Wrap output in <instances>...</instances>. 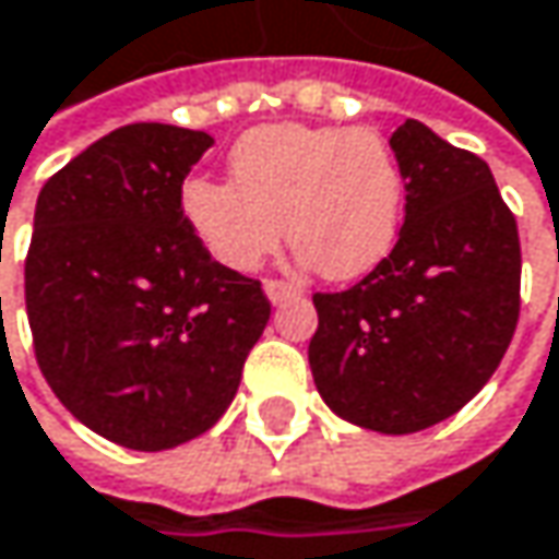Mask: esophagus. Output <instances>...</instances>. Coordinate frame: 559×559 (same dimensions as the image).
<instances>
[{"label":"esophagus","mask_w":559,"mask_h":559,"mask_svg":"<svg viewBox=\"0 0 559 559\" xmlns=\"http://www.w3.org/2000/svg\"><path fill=\"white\" fill-rule=\"evenodd\" d=\"M263 293H266V299H270L273 306H283V302H289V299H299V289L289 286V283H280V280H266V283H263Z\"/></svg>","instance_id":"esophagus-1"}]
</instances>
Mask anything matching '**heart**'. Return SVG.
<instances>
[{"label": "heart", "instance_id": "heart-1", "mask_svg": "<svg viewBox=\"0 0 559 559\" xmlns=\"http://www.w3.org/2000/svg\"><path fill=\"white\" fill-rule=\"evenodd\" d=\"M405 174L373 128L266 124L231 151V182L195 176L182 215L228 270L253 273L283 241L328 280L370 273L392 250Z\"/></svg>", "mask_w": 559, "mask_h": 559}]
</instances>
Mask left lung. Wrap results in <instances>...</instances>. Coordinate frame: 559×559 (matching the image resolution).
<instances>
[{
	"label": "left lung",
	"instance_id": "1",
	"mask_svg": "<svg viewBox=\"0 0 559 559\" xmlns=\"http://www.w3.org/2000/svg\"><path fill=\"white\" fill-rule=\"evenodd\" d=\"M389 144L405 174V225L357 286L314 293L309 364L337 418L415 435L456 415L506 357L522 245L486 160L415 118Z\"/></svg>",
	"mask_w": 559,
	"mask_h": 559
}]
</instances>
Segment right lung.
Listing matches in <instances>:
<instances>
[{
	"label": "right lung",
	"mask_w": 559,
	"mask_h": 559,
	"mask_svg": "<svg viewBox=\"0 0 559 559\" xmlns=\"http://www.w3.org/2000/svg\"><path fill=\"white\" fill-rule=\"evenodd\" d=\"M212 144L124 124L37 195L25 260L37 367L76 421L131 451L205 435L270 321L260 283L212 260L182 215V179Z\"/></svg>",
	"instance_id": "add662e5"
}]
</instances>
